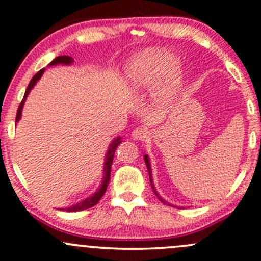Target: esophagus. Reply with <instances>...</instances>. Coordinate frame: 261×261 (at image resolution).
<instances>
[{
  "instance_id": "esophagus-1",
  "label": "esophagus",
  "mask_w": 261,
  "mask_h": 261,
  "mask_svg": "<svg viewBox=\"0 0 261 261\" xmlns=\"http://www.w3.org/2000/svg\"><path fill=\"white\" fill-rule=\"evenodd\" d=\"M131 136H133L135 141H143V140H146L148 136V131H147V128H144V127H137L133 131Z\"/></svg>"
}]
</instances>
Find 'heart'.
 Segmentation results:
<instances>
[{
    "mask_svg": "<svg viewBox=\"0 0 261 261\" xmlns=\"http://www.w3.org/2000/svg\"><path fill=\"white\" fill-rule=\"evenodd\" d=\"M176 55L166 49H147L128 62L126 79L136 90L149 89L159 84L156 98L166 102L180 89L182 71L177 67Z\"/></svg>",
    "mask_w": 261,
    "mask_h": 261,
    "instance_id": "heart-1",
    "label": "heart"
}]
</instances>
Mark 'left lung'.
<instances>
[{"mask_svg": "<svg viewBox=\"0 0 261 261\" xmlns=\"http://www.w3.org/2000/svg\"><path fill=\"white\" fill-rule=\"evenodd\" d=\"M144 163H146V166H147V169H148V172H149V179H150V184H151V188H153V191H154V194L155 195L158 196V199H159L161 202H164V203H166V204H170L169 202H166V201H165L163 197H161L159 194H158V191H156V189H155V187H154V184H153V178H151V167H150V161H149V158H148V154H146L144 155Z\"/></svg>", "mask_w": 261, "mask_h": 261, "instance_id": "obj_1", "label": "left lung"}]
</instances>
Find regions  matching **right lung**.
I'll return each mask as SVG.
<instances>
[{"mask_svg":"<svg viewBox=\"0 0 261 261\" xmlns=\"http://www.w3.org/2000/svg\"><path fill=\"white\" fill-rule=\"evenodd\" d=\"M73 61V59L71 57H67V55H62V57H58L55 58L54 60H53L49 66H55V65H71ZM45 68H42L41 71H38L37 73H36L34 77H32L31 82L29 83V87L26 89L25 91V95H24V98H22L21 103L19 105V108H18V112H16V118H15V124L18 123L19 120H20L21 118V112H22V107H24V103L26 101V97H28V95L30 94V91H31V89L35 87L36 83H37V81L39 78L42 77V74L44 73ZM121 142V137L118 136L115 137L113 141L111 142L110 147H108V150H107V154L106 156H105V163H103V177H102V182L100 184V187L97 188V190L95 191L94 194H92L91 196L87 197V199L81 201V202L73 204V206H70V207H66V208H61L62 211H66V212H77V211H83V210H87V208H90V207L95 206L102 196H103V194L106 193L107 190V186L108 183H110V179H111V167H112V163H113V158H114V151L117 149V147L119 146Z\"/></svg>","mask_w":261,"mask_h":261,"instance_id":"obj_1","label":"right lung"}]
</instances>
